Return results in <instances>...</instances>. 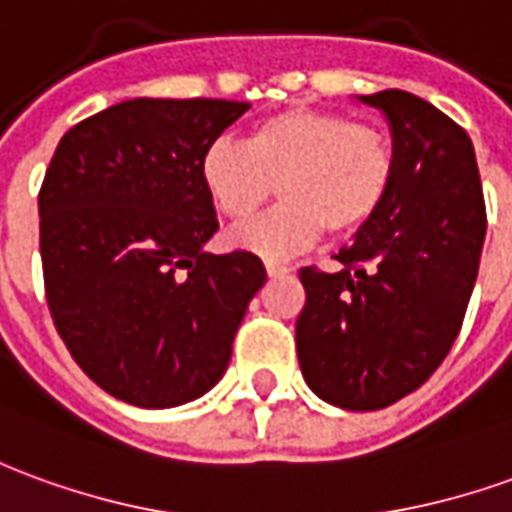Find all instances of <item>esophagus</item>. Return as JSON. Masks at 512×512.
I'll return each mask as SVG.
<instances>
[{
  "label": "esophagus",
  "mask_w": 512,
  "mask_h": 512,
  "mask_svg": "<svg viewBox=\"0 0 512 512\" xmlns=\"http://www.w3.org/2000/svg\"><path fill=\"white\" fill-rule=\"evenodd\" d=\"M266 271L268 277H282V274L291 271V266H288V263H280V260H266Z\"/></svg>",
  "instance_id": "esophagus-1"
}]
</instances>
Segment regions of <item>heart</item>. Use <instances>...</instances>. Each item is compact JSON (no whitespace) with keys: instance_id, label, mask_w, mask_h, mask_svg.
Masks as SVG:
<instances>
[{"instance_id":"obj_1","label":"heart","mask_w":512,"mask_h":512,"mask_svg":"<svg viewBox=\"0 0 512 512\" xmlns=\"http://www.w3.org/2000/svg\"><path fill=\"white\" fill-rule=\"evenodd\" d=\"M202 185L224 219L268 216L232 235L268 257L305 249L321 232L352 235L380 213L396 177V146L380 124L338 110L288 107L255 121L244 144L216 141L199 163Z\"/></svg>"}]
</instances>
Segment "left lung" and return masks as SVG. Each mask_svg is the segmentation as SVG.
I'll list each match as a JSON object with an SVG mask.
<instances>
[{
    "label": "left lung",
    "mask_w": 512,
    "mask_h": 512,
    "mask_svg": "<svg viewBox=\"0 0 512 512\" xmlns=\"http://www.w3.org/2000/svg\"><path fill=\"white\" fill-rule=\"evenodd\" d=\"M391 121L396 177L343 246L341 271L299 268L296 352L307 385L343 410L418 391L460 335L480 271L485 196L468 132L407 91L360 96Z\"/></svg>",
    "instance_id": "1"
}]
</instances>
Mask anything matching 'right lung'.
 I'll list each match as a JSON object with an SVG mask.
<instances>
[{
  "label": "right lung",
  "instance_id": "right-lung-1",
  "mask_svg": "<svg viewBox=\"0 0 512 512\" xmlns=\"http://www.w3.org/2000/svg\"><path fill=\"white\" fill-rule=\"evenodd\" d=\"M246 102L130 99L74 124L38 191L46 305L74 363L135 407H177L227 371L263 260L202 246L199 174Z\"/></svg>",
  "mask_w": 512,
  "mask_h": 512
}]
</instances>
